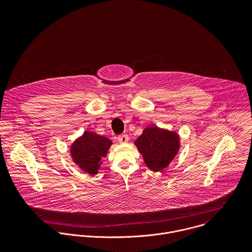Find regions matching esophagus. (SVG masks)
<instances>
[{
  "label": "esophagus",
  "mask_w": 252,
  "mask_h": 252,
  "mask_svg": "<svg viewBox=\"0 0 252 252\" xmlns=\"http://www.w3.org/2000/svg\"><path fill=\"white\" fill-rule=\"evenodd\" d=\"M118 142L120 144H127L129 142V137L127 135H120L118 136Z\"/></svg>",
  "instance_id": "esophagus-1"
}]
</instances>
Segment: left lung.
Here are the masks:
<instances>
[{
    "mask_svg": "<svg viewBox=\"0 0 252 252\" xmlns=\"http://www.w3.org/2000/svg\"><path fill=\"white\" fill-rule=\"evenodd\" d=\"M135 145L143 155L147 168L160 172L167 168L180 150V136L177 132L150 125L136 140Z\"/></svg>",
    "mask_w": 252,
    "mask_h": 252,
    "instance_id": "8db88e82",
    "label": "left lung"
}]
</instances>
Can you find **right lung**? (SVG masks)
<instances>
[{
  "mask_svg": "<svg viewBox=\"0 0 252 252\" xmlns=\"http://www.w3.org/2000/svg\"><path fill=\"white\" fill-rule=\"evenodd\" d=\"M111 144L112 142L108 138L85 131L71 145L72 161L85 173L96 175Z\"/></svg>",
  "mask_w": 252,
  "mask_h": 252,
  "instance_id": "add662e5",
  "label": "right lung"
}]
</instances>
